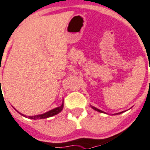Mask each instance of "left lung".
I'll return each mask as SVG.
<instances>
[{
	"mask_svg": "<svg viewBox=\"0 0 150 150\" xmlns=\"http://www.w3.org/2000/svg\"><path fill=\"white\" fill-rule=\"evenodd\" d=\"M91 108H92V109H93V110H96V111H98V112H103V111H101V110H98V109H97V108H96V107H94V106H92V105H91ZM122 112H117V113H115V115H117V114H121V113H122Z\"/></svg>",
	"mask_w": 150,
	"mask_h": 150,
	"instance_id": "left-lung-1",
	"label": "left lung"
}]
</instances>
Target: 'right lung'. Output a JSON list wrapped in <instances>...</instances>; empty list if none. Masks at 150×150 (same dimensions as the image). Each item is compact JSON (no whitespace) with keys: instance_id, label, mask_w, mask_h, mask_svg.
Masks as SVG:
<instances>
[{"instance_id":"right-lung-1","label":"right lung","mask_w":150,"mask_h":150,"mask_svg":"<svg viewBox=\"0 0 150 150\" xmlns=\"http://www.w3.org/2000/svg\"><path fill=\"white\" fill-rule=\"evenodd\" d=\"M1 85V84H0ZM64 101H62V104L61 106L57 107L55 109H53V110H51L50 111H48V112H45V113H42V114H38V115H35V116H31V117H29V119H33V120H38V119H45V118H48V117H52V116L57 115V114H58L59 112H62V110H63V107H64ZM18 112V111H17ZM20 114H21L22 116H25L22 114V113H21L19 112Z\"/></svg>"}]
</instances>
